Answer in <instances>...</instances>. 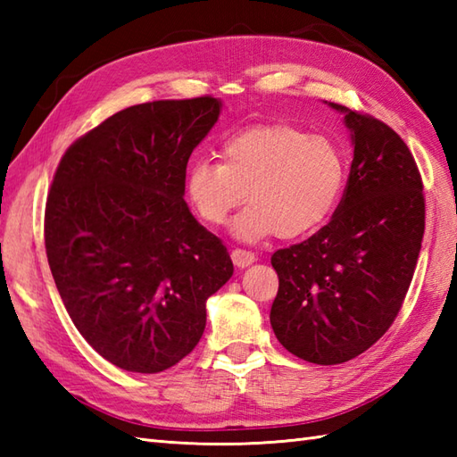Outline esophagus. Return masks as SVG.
<instances>
[{
	"instance_id": "34e87169",
	"label": "esophagus",
	"mask_w": 457,
	"mask_h": 457,
	"mask_svg": "<svg viewBox=\"0 0 457 457\" xmlns=\"http://www.w3.org/2000/svg\"><path fill=\"white\" fill-rule=\"evenodd\" d=\"M255 253L253 251H249V249H241V247H236L234 251H231V261H234V265L236 267H247V265H251V263H255Z\"/></svg>"
}]
</instances>
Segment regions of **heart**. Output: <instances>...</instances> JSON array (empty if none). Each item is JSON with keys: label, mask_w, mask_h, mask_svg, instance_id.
Segmentation results:
<instances>
[{"label": "heart", "mask_w": 457, "mask_h": 457, "mask_svg": "<svg viewBox=\"0 0 457 457\" xmlns=\"http://www.w3.org/2000/svg\"><path fill=\"white\" fill-rule=\"evenodd\" d=\"M221 162L196 159L187 172V196L206 226L218 228L244 198L234 221L239 239L304 236L322 223L342 196L345 161L324 135L288 123L253 125L223 141Z\"/></svg>", "instance_id": "1"}]
</instances>
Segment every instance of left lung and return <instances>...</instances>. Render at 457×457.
<instances>
[{"instance_id": "left-lung-1", "label": "left lung", "mask_w": 457, "mask_h": 457, "mask_svg": "<svg viewBox=\"0 0 457 457\" xmlns=\"http://www.w3.org/2000/svg\"><path fill=\"white\" fill-rule=\"evenodd\" d=\"M352 129L344 196L324 228L270 257V326L290 353L337 365L367 352L401 312L424 236V184L411 149L373 115L332 104Z\"/></svg>"}]
</instances>
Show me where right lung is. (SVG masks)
I'll list each match as a JSON object with an SVG mask.
<instances>
[{
    "instance_id": "obj_1",
    "label": "right lung",
    "mask_w": 457,
    "mask_h": 457,
    "mask_svg": "<svg viewBox=\"0 0 457 457\" xmlns=\"http://www.w3.org/2000/svg\"><path fill=\"white\" fill-rule=\"evenodd\" d=\"M218 115L213 96L131 105L76 139L53 177L45 249L58 295L86 342L125 371L187 357L208 296L234 275L182 198L190 154Z\"/></svg>"
}]
</instances>
